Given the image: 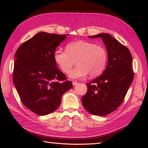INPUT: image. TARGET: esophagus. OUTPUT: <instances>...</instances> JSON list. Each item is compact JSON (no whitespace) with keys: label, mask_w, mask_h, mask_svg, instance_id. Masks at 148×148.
Wrapping results in <instances>:
<instances>
[{"label":"esophagus","mask_w":148,"mask_h":148,"mask_svg":"<svg viewBox=\"0 0 148 148\" xmlns=\"http://www.w3.org/2000/svg\"><path fill=\"white\" fill-rule=\"evenodd\" d=\"M72 84H73V86H76V85H77V84H78V82H77V81H73V82H72Z\"/></svg>","instance_id":"obj_1"}]
</instances>
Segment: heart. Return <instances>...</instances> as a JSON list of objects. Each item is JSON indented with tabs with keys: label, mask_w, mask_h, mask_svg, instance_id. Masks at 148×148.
<instances>
[{
	"label": "heart",
	"mask_w": 148,
	"mask_h": 148,
	"mask_svg": "<svg viewBox=\"0 0 148 148\" xmlns=\"http://www.w3.org/2000/svg\"><path fill=\"white\" fill-rule=\"evenodd\" d=\"M53 59L57 66L66 74L70 72L76 61L78 65L70 72L71 78H83L88 74L92 78L100 75L105 70L108 53L104 47L79 40L67 44L65 50L57 49L53 53Z\"/></svg>",
	"instance_id": "obj_1"
}]
</instances>
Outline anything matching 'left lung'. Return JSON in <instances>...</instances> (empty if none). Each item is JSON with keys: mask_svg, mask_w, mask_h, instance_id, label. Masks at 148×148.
<instances>
[{"mask_svg": "<svg viewBox=\"0 0 148 148\" xmlns=\"http://www.w3.org/2000/svg\"><path fill=\"white\" fill-rule=\"evenodd\" d=\"M89 37L101 38L108 53V63L100 77L86 83L88 91L82 102L89 113L104 116L121 105L133 82L132 56L126 46L109 34Z\"/></svg>", "mask_w": 148, "mask_h": 148, "instance_id": "obj_1", "label": "left lung"}]
</instances>
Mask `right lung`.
I'll return each mask as SVG.
<instances>
[{"label":"right lung","instance_id":"obj_1","mask_svg":"<svg viewBox=\"0 0 148 148\" xmlns=\"http://www.w3.org/2000/svg\"><path fill=\"white\" fill-rule=\"evenodd\" d=\"M68 35L39 33L15 53L13 83L23 105L39 115L55 111L62 95L73 86L53 59L54 51Z\"/></svg>","mask_w":148,"mask_h":148}]
</instances>
